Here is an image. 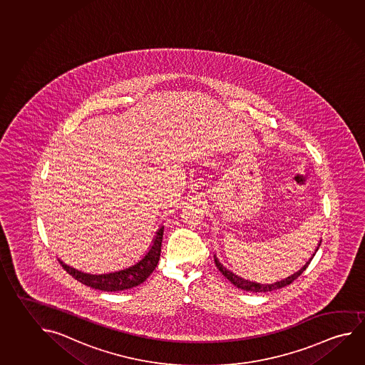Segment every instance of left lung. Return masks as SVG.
<instances>
[{
	"label": "left lung",
	"mask_w": 365,
	"mask_h": 365,
	"mask_svg": "<svg viewBox=\"0 0 365 365\" xmlns=\"http://www.w3.org/2000/svg\"><path fill=\"white\" fill-rule=\"evenodd\" d=\"M321 242L322 240H319L318 245L315 247L314 253L312 254V257L305 262V264H304L300 269H297V272L291 273L290 276H287V277L281 278V279H278V281H274L272 284H260V282H255V281H250V279H245V278L237 276V274H235L232 271H230L226 267L223 266L222 263L218 260L216 255H215V263H216L218 271L222 273L223 276L227 278L231 284H235L237 289H241V290L244 291H252V292H267V291L277 290V289L284 287V286L290 284L294 279H297V278L307 269V267L309 266V263L312 262V259H313V257H314L315 253L318 252V249L321 247Z\"/></svg>",
	"instance_id": "8db88e82"
}]
</instances>
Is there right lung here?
I'll use <instances>...</instances> for the list:
<instances>
[{"instance_id":"right-lung-1","label":"right lung","mask_w":365,"mask_h":365,"mask_svg":"<svg viewBox=\"0 0 365 365\" xmlns=\"http://www.w3.org/2000/svg\"><path fill=\"white\" fill-rule=\"evenodd\" d=\"M163 229L161 226L157 230L152 244L149 247L148 252L143 255L140 260H138L134 264L118 269L112 272L106 273H87L76 269L74 267L65 264L62 260L58 259L62 268L71 274L75 279H78L83 284H87L96 290L102 291H124L133 289L143 284L147 278L153 273L155 267L158 264V260L161 257L162 237H163Z\"/></svg>"}]
</instances>
